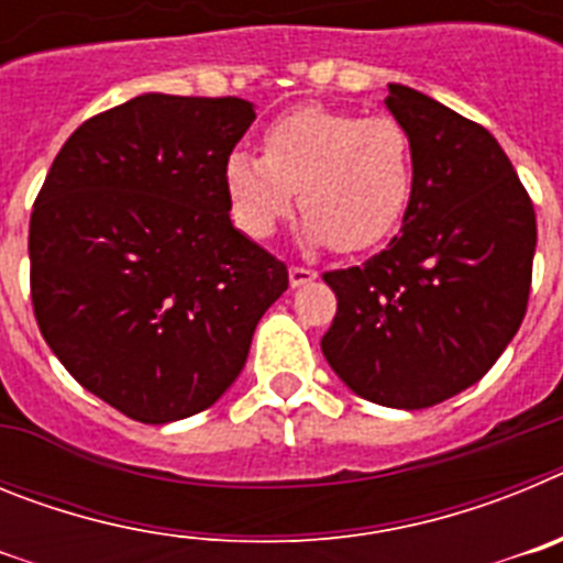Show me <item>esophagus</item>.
Wrapping results in <instances>:
<instances>
[{"instance_id":"1","label":"esophagus","mask_w":563,"mask_h":563,"mask_svg":"<svg viewBox=\"0 0 563 563\" xmlns=\"http://www.w3.org/2000/svg\"><path fill=\"white\" fill-rule=\"evenodd\" d=\"M316 271H307V267H290V285L292 287H305L310 285L312 278H316Z\"/></svg>"}]
</instances>
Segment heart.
Returning a JSON list of instances; mask_svg holds the SVG:
<instances>
[{
    "label": "heart",
    "mask_w": 563,
    "mask_h": 563,
    "mask_svg": "<svg viewBox=\"0 0 563 563\" xmlns=\"http://www.w3.org/2000/svg\"><path fill=\"white\" fill-rule=\"evenodd\" d=\"M225 191L247 236H271L298 191L310 245L366 251L395 231L409 206V134L389 114L361 118L307 103L267 126L265 154H228Z\"/></svg>",
    "instance_id": "obj_1"
}]
</instances>
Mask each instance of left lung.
I'll return each instance as SVG.
<instances>
[{
    "mask_svg": "<svg viewBox=\"0 0 563 563\" xmlns=\"http://www.w3.org/2000/svg\"><path fill=\"white\" fill-rule=\"evenodd\" d=\"M386 109L411 143L409 208L386 251L324 273L321 352L357 397L415 411L474 386L519 332L536 211L485 126L402 84Z\"/></svg>",
    "mask_w": 563,
    "mask_h": 563,
    "instance_id": "left-lung-1",
    "label": "left lung"
}]
</instances>
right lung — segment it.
<instances>
[{"label": "right lung", "mask_w": 563, "mask_h": 563, "mask_svg": "<svg viewBox=\"0 0 563 563\" xmlns=\"http://www.w3.org/2000/svg\"><path fill=\"white\" fill-rule=\"evenodd\" d=\"M242 98L146 92L89 118L30 213L38 330L84 389L163 426L220 400L287 267L233 228L225 157Z\"/></svg>", "instance_id": "add662e5"}]
</instances>
